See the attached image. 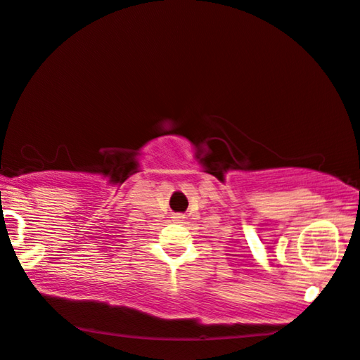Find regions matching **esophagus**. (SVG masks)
<instances>
[{
    "instance_id": "obj_1",
    "label": "esophagus",
    "mask_w": 360,
    "mask_h": 360,
    "mask_svg": "<svg viewBox=\"0 0 360 360\" xmlns=\"http://www.w3.org/2000/svg\"><path fill=\"white\" fill-rule=\"evenodd\" d=\"M172 219H174L175 222H184L185 221V216L184 214H174V216H172Z\"/></svg>"
}]
</instances>
